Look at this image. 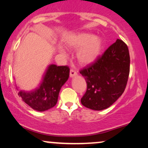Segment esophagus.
<instances>
[{
    "mask_svg": "<svg viewBox=\"0 0 148 148\" xmlns=\"http://www.w3.org/2000/svg\"><path fill=\"white\" fill-rule=\"evenodd\" d=\"M76 75H77V72H76V71L74 70H73V69H71L70 72V78L74 77V76H76Z\"/></svg>",
    "mask_w": 148,
    "mask_h": 148,
    "instance_id": "obj_1",
    "label": "esophagus"
}]
</instances>
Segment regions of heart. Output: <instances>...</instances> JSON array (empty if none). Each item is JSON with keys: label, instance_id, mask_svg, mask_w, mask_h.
I'll return each instance as SVG.
<instances>
[{"label": "heart", "instance_id": "b5f03b06", "mask_svg": "<svg viewBox=\"0 0 148 148\" xmlns=\"http://www.w3.org/2000/svg\"><path fill=\"white\" fill-rule=\"evenodd\" d=\"M67 46L72 49H77L76 58L84 66L91 64L99 58L103 49V40L101 37L95 36L89 33H78L70 36L66 40ZM60 53L64 54L65 50L59 47Z\"/></svg>", "mask_w": 148, "mask_h": 148}]
</instances>
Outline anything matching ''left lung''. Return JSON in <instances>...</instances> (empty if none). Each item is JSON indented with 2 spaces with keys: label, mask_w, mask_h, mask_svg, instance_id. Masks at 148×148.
Instances as JSON below:
<instances>
[{
  "label": "left lung",
  "mask_w": 148,
  "mask_h": 148,
  "mask_svg": "<svg viewBox=\"0 0 148 148\" xmlns=\"http://www.w3.org/2000/svg\"><path fill=\"white\" fill-rule=\"evenodd\" d=\"M129 70V49L117 39L96 62L80 72L87 83L81 103L93 110L109 108L123 93Z\"/></svg>",
  "instance_id": "obj_1"
}]
</instances>
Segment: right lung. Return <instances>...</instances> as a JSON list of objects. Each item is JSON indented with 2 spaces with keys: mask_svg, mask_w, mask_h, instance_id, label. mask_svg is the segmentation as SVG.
<instances>
[{
  "mask_svg": "<svg viewBox=\"0 0 148 148\" xmlns=\"http://www.w3.org/2000/svg\"><path fill=\"white\" fill-rule=\"evenodd\" d=\"M69 74L68 66L49 65L38 86L29 91L19 90V96L33 110L38 112L48 110L56 105L61 88L68 80ZM16 88L18 89L17 86Z\"/></svg>",
  "mask_w": 148,
  "mask_h": 148,
  "instance_id": "right-lung-1",
  "label": "right lung"
}]
</instances>
